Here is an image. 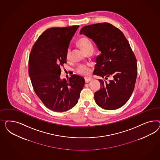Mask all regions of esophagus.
<instances>
[{
  "mask_svg": "<svg viewBox=\"0 0 160 160\" xmlns=\"http://www.w3.org/2000/svg\"><path fill=\"white\" fill-rule=\"evenodd\" d=\"M84 79H85V82H89L90 81H91V80H92V78H87V77H86V78H84Z\"/></svg>",
  "mask_w": 160,
  "mask_h": 160,
  "instance_id": "obj_1",
  "label": "esophagus"
}]
</instances>
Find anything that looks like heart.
<instances>
[{
  "mask_svg": "<svg viewBox=\"0 0 160 160\" xmlns=\"http://www.w3.org/2000/svg\"><path fill=\"white\" fill-rule=\"evenodd\" d=\"M78 44L80 47L87 53L90 50H93V46L91 40L86 37H82L78 39ZM72 50L70 47H68L66 52V57L68 60H69L71 58ZM76 71L77 73L82 75H86L90 73V69L89 67L85 64H80L76 68Z\"/></svg>",
  "mask_w": 160,
  "mask_h": 160,
  "instance_id": "obj_1",
  "label": "heart"
}]
</instances>
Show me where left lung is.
I'll return each instance as SVG.
<instances>
[{
	"label": "left lung",
	"instance_id": "1",
	"mask_svg": "<svg viewBox=\"0 0 160 160\" xmlns=\"http://www.w3.org/2000/svg\"><path fill=\"white\" fill-rule=\"evenodd\" d=\"M80 33L92 39L101 52L94 74L112 78L108 82L98 80L101 87L94 93L95 102L105 110L120 108L131 97L137 75V60L128 40L120 29L108 23L85 26Z\"/></svg>",
	"mask_w": 160,
	"mask_h": 160
}]
</instances>
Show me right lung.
<instances>
[{"instance_id":"1","label":"right lung","mask_w":160,"mask_h":160,"mask_svg":"<svg viewBox=\"0 0 160 160\" xmlns=\"http://www.w3.org/2000/svg\"><path fill=\"white\" fill-rule=\"evenodd\" d=\"M79 26L52 28L33 44L29 59V74L34 92L44 105L56 112H66L78 103L84 78L72 74L61 80V67L66 63V52Z\"/></svg>"}]
</instances>
